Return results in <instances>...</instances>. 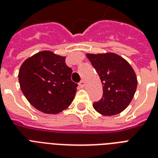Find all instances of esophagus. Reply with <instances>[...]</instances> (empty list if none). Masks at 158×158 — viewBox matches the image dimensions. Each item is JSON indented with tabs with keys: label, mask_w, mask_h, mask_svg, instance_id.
Wrapping results in <instances>:
<instances>
[{
	"label": "esophagus",
	"mask_w": 158,
	"mask_h": 158,
	"mask_svg": "<svg viewBox=\"0 0 158 158\" xmlns=\"http://www.w3.org/2000/svg\"><path fill=\"white\" fill-rule=\"evenodd\" d=\"M79 87L81 88V89H83V88L84 87V85H85V82H84V80H81V81L79 82Z\"/></svg>",
	"instance_id": "1"
}]
</instances>
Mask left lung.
Segmentation results:
<instances>
[{"label": "left lung", "mask_w": 158, "mask_h": 158, "mask_svg": "<svg viewBox=\"0 0 158 158\" xmlns=\"http://www.w3.org/2000/svg\"><path fill=\"white\" fill-rule=\"evenodd\" d=\"M88 59L100 76L103 95L93 106L102 115H117L132 101L137 89V76L130 64L114 52L92 54Z\"/></svg>", "instance_id": "8db88e82"}]
</instances>
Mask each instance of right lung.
<instances>
[{
	"instance_id": "add662e5",
	"label": "right lung",
	"mask_w": 158,
	"mask_h": 158,
	"mask_svg": "<svg viewBox=\"0 0 158 158\" xmlns=\"http://www.w3.org/2000/svg\"><path fill=\"white\" fill-rule=\"evenodd\" d=\"M72 69L65 56L42 51L26 59L19 71L22 93L36 109L46 114H58L71 104L77 84L71 81Z\"/></svg>"
}]
</instances>
